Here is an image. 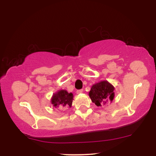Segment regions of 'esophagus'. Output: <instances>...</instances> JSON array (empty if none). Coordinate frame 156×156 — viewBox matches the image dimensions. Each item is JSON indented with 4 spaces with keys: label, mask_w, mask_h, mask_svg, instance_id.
Returning <instances> with one entry per match:
<instances>
[{
    "label": "esophagus",
    "mask_w": 156,
    "mask_h": 156,
    "mask_svg": "<svg viewBox=\"0 0 156 156\" xmlns=\"http://www.w3.org/2000/svg\"><path fill=\"white\" fill-rule=\"evenodd\" d=\"M76 93H77V94H80V93H83V89L78 90L76 91Z\"/></svg>",
    "instance_id": "34e87169"
}]
</instances>
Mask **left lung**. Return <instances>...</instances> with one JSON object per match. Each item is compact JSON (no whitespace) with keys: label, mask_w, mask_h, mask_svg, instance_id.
Listing matches in <instances>:
<instances>
[{"label":"left lung","mask_w":156,"mask_h":156,"mask_svg":"<svg viewBox=\"0 0 156 156\" xmlns=\"http://www.w3.org/2000/svg\"><path fill=\"white\" fill-rule=\"evenodd\" d=\"M115 87L108 81L103 80L92 86L89 96L98 107H102L112 102L115 97Z\"/></svg>","instance_id":"1"}]
</instances>
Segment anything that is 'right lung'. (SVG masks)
Wrapping results in <instances>:
<instances>
[{"mask_svg":"<svg viewBox=\"0 0 156 156\" xmlns=\"http://www.w3.org/2000/svg\"><path fill=\"white\" fill-rule=\"evenodd\" d=\"M73 100V94L68 93L66 90H61L54 94L51 102L56 108L64 109L66 107H71Z\"/></svg>","mask_w":156,"mask_h":156,"instance_id":"right-lung-1","label":"right lung"}]
</instances>
